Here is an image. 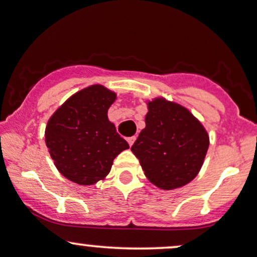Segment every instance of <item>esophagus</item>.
<instances>
[{
	"label": "esophagus",
	"mask_w": 257,
	"mask_h": 257,
	"mask_svg": "<svg viewBox=\"0 0 257 257\" xmlns=\"http://www.w3.org/2000/svg\"><path fill=\"white\" fill-rule=\"evenodd\" d=\"M135 142H136V137H135V136H134V137H128V138H127V143L130 144V147H132Z\"/></svg>",
	"instance_id": "34e87169"
}]
</instances>
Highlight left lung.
Listing matches in <instances>:
<instances>
[{"label":"left lung","mask_w":257,"mask_h":257,"mask_svg":"<svg viewBox=\"0 0 257 257\" xmlns=\"http://www.w3.org/2000/svg\"><path fill=\"white\" fill-rule=\"evenodd\" d=\"M145 127L131 150L145 176L164 191L189 183L200 172L210 137L200 120L182 104L158 96L147 101Z\"/></svg>","instance_id":"1"}]
</instances>
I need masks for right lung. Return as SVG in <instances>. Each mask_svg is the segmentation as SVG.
Masks as SVG:
<instances>
[{"mask_svg": "<svg viewBox=\"0 0 257 257\" xmlns=\"http://www.w3.org/2000/svg\"><path fill=\"white\" fill-rule=\"evenodd\" d=\"M116 94L93 84L71 95L52 114L45 128V143L63 176L81 186L104 180L113 161L128 149L108 120Z\"/></svg>", "mask_w": 257, "mask_h": 257, "instance_id": "1", "label": "right lung"}]
</instances>
